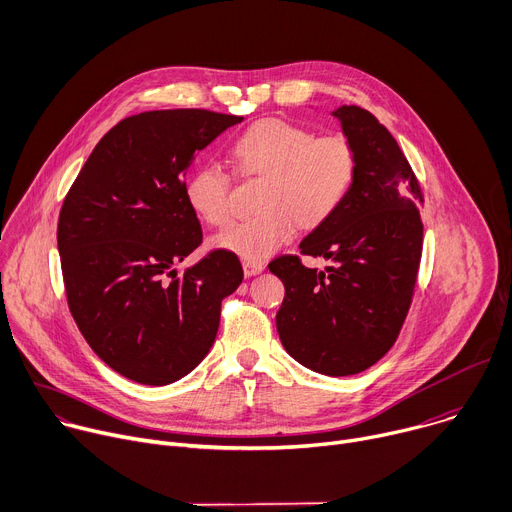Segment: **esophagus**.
Returning <instances> with one entry per match:
<instances>
[{"mask_svg": "<svg viewBox=\"0 0 512 512\" xmlns=\"http://www.w3.org/2000/svg\"><path fill=\"white\" fill-rule=\"evenodd\" d=\"M242 266H244V274L246 276H254V274H260L264 270L262 262H248V260H244Z\"/></svg>", "mask_w": 512, "mask_h": 512, "instance_id": "obj_1", "label": "esophagus"}]
</instances>
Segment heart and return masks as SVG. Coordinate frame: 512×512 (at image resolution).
<instances>
[{"instance_id":"b5f03b06","label":"heart","mask_w":512,"mask_h":512,"mask_svg":"<svg viewBox=\"0 0 512 512\" xmlns=\"http://www.w3.org/2000/svg\"><path fill=\"white\" fill-rule=\"evenodd\" d=\"M248 177H264L260 214L232 222L214 238V246L248 262H262L288 244L298 224L317 228L331 220L349 197L359 155L341 133L317 135L284 119L250 125L232 147ZM191 212L210 226H222L232 214V177L216 161L195 167L183 185Z\"/></svg>"}]
</instances>
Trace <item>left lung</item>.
<instances>
[{
  "label": "left lung",
  "instance_id": "left-lung-1",
  "mask_svg": "<svg viewBox=\"0 0 512 512\" xmlns=\"http://www.w3.org/2000/svg\"><path fill=\"white\" fill-rule=\"evenodd\" d=\"M359 155L355 185L339 212L268 268L284 284L276 329L284 349L317 373L355 375L397 341L410 311L424 246L420 181L391 133L365 109L333 113ZM321 255L327 271L306 269Z\"/></svg>",
  "mask_w": 512,
  "mask_h": 512
}]
</instances>
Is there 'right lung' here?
<instances>
[{
  "instance_id": "obj_1",
  "label": "right lung",
  "mask_w": 512,
  "mask_h": 512,
  "mask_svg": "<svg viewBox=\"0 0 512 512\" xmlns=\"http://www.w3.org/2000/svg\"><path fill=\"white\" fill-rule=\"evenodd\" d=\"M244 117L208 109L133 115L98 141L58 218V252L70 315L111 369L167 385L208 355L222 300L242 278L236 254L210 250L175 266L201 242L185 201L197 153Z\"/></svg>"
}]
</instances>
